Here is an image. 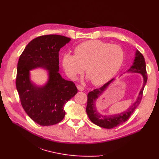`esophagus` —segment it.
Returning a JSON list of instances; mask_svg holds the SVG:
<instances>
[{
    "mask_svg": "<svg viewBox=\"0 0 159 159\" xmlns=\"http://www.w3.org/2000/svg\"><path fill=\"white\" fill-rule=\"evenodd\" d=\"M77 88H78V89L79 90H80V91H83L84 89H85V88H84V87L83 86H82L81 85H77Z\"/></svg>",
    "mask_w": 159,
    "mask_h": 159,
    "instance_id": "34e87169",
    "label": "esophagus"
}]
</instances>
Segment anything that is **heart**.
I'll use <instances>...</instances> for the list:
<instances>
[{"label":"heart","mask_w":159,"mask_h":159,"mask_svg":"<svg viewBox=\"0 0 159 159\" xmlns=\"http://www.w3.org/2000/svg\"><path fill=\"white\" fill-rule=\"evenodd\" d=\"M124 59V52L120 46L100 40L84 42L74 48V55L66 54L63 67L67 75L74 79L85 72L93 85L109 80L120 70Z\"/></svg>","instance_id":"1"}]
</instances>
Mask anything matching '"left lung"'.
Instances as JSON below:
<instances>
[{
  "label": "left lung",
  "mask_w": 159,
  "mask_h": 159,
  "mask_svg": "<svg viewBox=\"0 0 159 159\" xmlns=\"http://www.w3.org/2000/svg\"><path fill=\"white\" fill-rule=\"evenodd\" d=\"M129 72H137L142 74L143 77V87L141 89V92L139 94V96L137 98V100L133 105H132L129 109L125 112L121 113L120 114L116 115V116H103L97 112L95 107L96 100L98 98L101 93H102L106 87L112 82V80H109V82L104 84L100 88L93 89L92 92H90L88 95H87V104L86 108L87 113L88 115L89 120L92 121L93 124H95L98 126L104 128H113L117 126H120V124H123L125 121H126L130 117L131 115L133 113L136 108L139 105V104L142 99L143 92L145 85L147 83L148 80V74L146 71V61L143 55L139 51H137L135 59L133 63V66L129 69Z\"/></svg>",
  "instance_id": "8db88e82"
}]
</instances>
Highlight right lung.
Segmentation results:
<instances>
[{
    "label": "right lung",
    "instance_id": "obj_1",
    "mask_svg": "<svg viewBox=\"0 0 159 159\" xmlns=\"http://www.w3.org/2000/svg\"><path fill=\"white\" fill-rule=\"evenodd\" d=\"M71 40L60 35H44L30 42L18 63L16 85L24 110L41 126H51L66 115L64 104L75 96V83L62 79L59 71V52ZM44 67L49 71V80L43 88H37L29 80V70Z\"/></svg>",
    "mask_w": 159,
    "mask_h": 159
}]
</instances>
